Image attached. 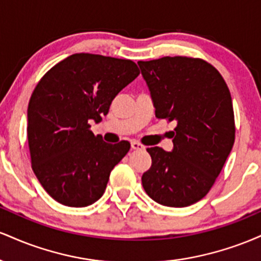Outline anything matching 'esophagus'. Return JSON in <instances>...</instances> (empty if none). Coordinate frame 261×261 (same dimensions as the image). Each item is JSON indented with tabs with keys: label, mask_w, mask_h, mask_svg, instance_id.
<instances>
[{
	"label": "esophagus",
	"mask_w": 261,
	"mask_h": 261,
	"mask_svg": "<svg viewBox=\"0 0 261 261\" xmlns=\"http://www.w3.org/2000/svg\"><path fill=\"white\" fill-rule=\"evenodd\" d=\"M131 148L133 149H143L142 145H141L140 142H137V141H131Z\"/></svg>",
	"instance_id": "esophagus-1"
}]
</instances>
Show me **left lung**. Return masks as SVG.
<instances>
[{"label":"left lung","mask_w":261,"mask_h":261,"mask_svg":"<svg viewBox=\"0 0 261 261\" xmlns=\"http://www.w3.org/2000/svg\"><path fill=\"white\" fill-rule=\"evenodd\" d=\"M158 119L176 121L172 152L147 148L152 166L142 187L155 202L185 207L216 181L234 143L230 93L223 77L202 59L187 56L139 61Z\"/></svg>","instance_id":"1"}]
</instances>
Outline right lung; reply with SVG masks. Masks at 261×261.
I'll return each mask as SVG.
<instances>
[{
	"instance_id": "obj_1",
	"label": "right lung",
	"mask_w": 261,
	"mask_h": 261,
	"mask_svg": "<svg viewBox=\"0 0 261 261\" xmlns=\"http://www.w3.org/2000/svg\"><path fill=\"white\" fill-rule=\"evenodd\" d=\"M139 74L131 60L81 53L39 81L29 100L27 134L32 168L54 200L85 207L103 195L130 143L104 142L89 122H99L116 94Z\"/></svg>"
}]
</instances>
